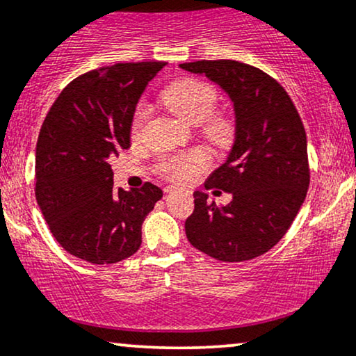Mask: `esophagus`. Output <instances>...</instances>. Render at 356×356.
I'll return each mask as SVG.
<instances>
[{"instance_id": "esophagus-1", "label": "esophagus", "mask_w": 356, "mask_h": 356, "mask_svg": "<svg viewBox=\"0 0 356 356\" xmlns=\"http://www.w3.org/2000/svg\"><path fill=\"white\" fill-rule=\"evenodd\" d=\"M174 191H175V187H165L164 188L165 193H170V192H174Z\"/></svg>"}]
</instances>
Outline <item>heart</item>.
Instances as JSON below:
<instances>
[{
  "label": "heart",
  "mask_w": 356,
  "mask_h": 356,
  "mask_svg": "<svg viewBox=\"0 0 356 356\" xmlns=\"http://www.w3.org/2000/svg\"><path fill=\"white\" fill-rule=\"evenodd\" d=\"M218 93L211 85L202 82L195 79H186L181 82H175L163 93L164 105L177 115L179 118L186 121L188 124H200L205 121V134L211 141L223 145V143L230 141L233 134V124L228 118L222 115L213 113L215 106H217ZM147 110L145 106H138L134 111L131 133L133 136H138L141 133L143 126L146 123ZM209 164V157L205 152L199 149L187 152L181 157H170L164 161L161 165V170L170 179L175 181H187L193 174L199 170L205 169Z\"/></svg>",
  "instance_id": "heart-1"
}]
</instances>
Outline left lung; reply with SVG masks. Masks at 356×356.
I'll use <instances>...</instances> for the list:
<instances>
[{
    "instance_id": "8db88e82",
    "label": "left lung",
    "mask_w": 356,
    "mask_h": 356,
    "mask_svg": "<svg viewBox=\"0 0 356 356\" xmlns=\"http://www.w3.org/2000/svg\"><path fill=\"white\" fill-rule=\"evenodd\" d=\"M179 67L218 85L235 113L227 159L205 182L230 192L232 202L215 205L205 192H193L187 240L218 261L253 259L286 235L305 200L310 177L304 124L286 90L256 67L236 60Z\"/></svg>"
}]
</instances>
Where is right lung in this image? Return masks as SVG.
I'll return each instance as SVG.
<instances>
[{
    "label": "right lung",
    "instance_id": "right-lung-1",
    "mask_svg": "<svg viewBox=\"0 0 356 356\" xmlns=\"http://www.w3.org/2000/svg\"><path fill=\"white\" fill-rule=\"evenodd\" d=\"M165 62L115 64L62 90L35 146V200L67 253L113 264L141 246V227L163 191L113 188L111 157L131 146V123L147 83Z\"/></svg>",
    "mask_w": 356,
    "mask_h": 356
}]
</instances>
